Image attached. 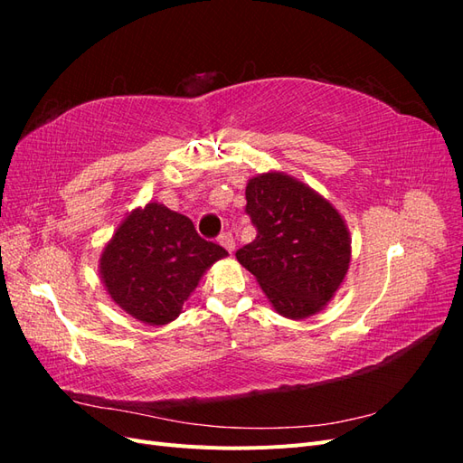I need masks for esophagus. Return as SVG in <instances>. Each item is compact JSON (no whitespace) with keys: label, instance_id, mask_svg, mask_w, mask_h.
Returning a JSON list of instances; mask_svg holds the SVG:
<instances>
[{"label":"esophagus","instance_id":"esophagus-1","mask_svg":"<svg viewBox=\"0 0 463 463\" xmlns=\"http://www.w3.org/2000/svg\"><path fill=\"white\" fill-rule=\"evenodd\" d=\"M218 241H220V245L223 249L230 250V253H233V250H235V241H233V235L232 233H222Z\"/></svg>","mask_w":463,"mask_h":463}]
</instances>
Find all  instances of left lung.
I'll use <instances>...</instances> for the list:
<instances>
[{
	"label": "left lung",
	"instance_id": "8db88e82",
	"mask_svg": "<svg viewBox=\"0 0 463 463\" xmlns=\"http://www.w3.org/2000/svg\"><path fill=\"white\" fill-rule=\"evenodd\" d=\"M247 214L257 237L235 253L272 309L291 320L318 315L352 262L347 223L328 199L298 177L264 172L247 181Z\"/></svg>",
	"mask_w": 463,
	"mask_h": 463
}]
</instances>
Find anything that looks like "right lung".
<instances>
[{"label":"right lung","mask_w":463,"mask_h":463,"mask_svg":"<svg viewBox=\"0 0 463 463\" xmlns=\"http://www.w3.org/2000/svg\"><path fill=\"white\" fill-rule=\"evenodd\" d=\"M228 250L204 241L193 222L150 201L137 206L104 245L98 270L109 299L148 326L175 320L201 278Z\"/></svg>","instance_id":"obj_1"}]
</instances>
